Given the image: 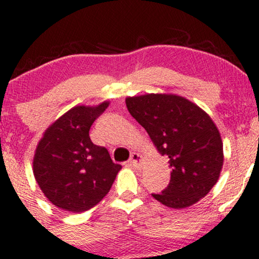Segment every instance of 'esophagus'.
Returning a JSON list of instances; mask_svg holds the SVG:
<instances>
[{"label":"esophagus","instance_id":"34e87169","mask_svg":"<svg viewBox=\"0 0 259 259\" xmlns=\"http://www.w3.org/2000/svg\"><path fill=\"white\" fill-rule=\"evenodd\" d=\"M129 164L132 165L134 168H140L142 164V159H141V156H140L139 153H133L132 157H130L129 159Z\"/></svg>","mask_w":259,"mask_h":259}]
</instances>
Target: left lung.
<instances>
[{"label":"left lung","mask_w":259,"mask_h":259,"mask_svg":"<svg viewBox=\"0 0 259 259\" xmlns=\"http://www.w3.org/2000/svg\"><path fill=\"white\" fill-rule=\"evenodd\" d=\"M125 103L159 153L169 158L170 181L153 197L175 209L192 206L204 197L218 181L223 167L221 134L209 115L175 95L127 97Z\"/></svg>","instance_id":"1"}]
</instances>
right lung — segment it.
I'll return each mask as SVG.
<instances>
[{"label": "right lung", "instance_id": "obj_1", "mask_svg": "<svg viewBox=\"0 0 259 259\" xmlns=\"http://www.w3.org/2000/svg\"><path fill=\"white\" fill-rule=\"evenodd\" d=\"M108 102L78 106L64 113L44 134L34 162V177L44 195L63 210L81 213L96 206L121 169L106 147L91 141L90 127Z\"/></svg>", "mask_w": 259, "mask_h": 259}]
</instances>
